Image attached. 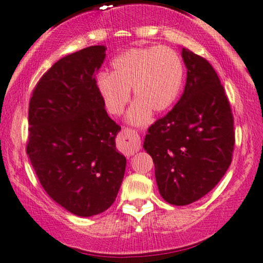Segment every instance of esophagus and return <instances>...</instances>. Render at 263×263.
I'll use <instances>...</instances> for the list:
<instances>
[{
    "instance_id": "34e87169",
    "label": "esophagus",
    "mask_w": 263,
    "mask_h": 263,
    "mask_svg": "<svg viewBox=\"0 0 263 263\" xmlns=\"http://www.w3.org/2000/svg\"><path fill=\"white\" fill-rule=\"evenodd\" d=\"M121 143H122V151L126 153V155H134L141 148V137L135 129L125 128L121 132Z\"/></svg>"
}]
</instances>
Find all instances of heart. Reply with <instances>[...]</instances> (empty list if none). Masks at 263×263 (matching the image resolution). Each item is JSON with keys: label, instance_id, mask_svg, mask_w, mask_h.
Returning <instances> with one entry per match:
<instances>
[{"label": "heart", "instance_id": "1", "mask_svg": "<svg viewBox=\"0 0 263 263\" xmlns=\"http://www.w3.org/2000/svg\"><path fill=\"white\" fill-rule=\"evenodd\" d=\"M110 72H101L96 87L103 105L111 115H120L129 101V89L137 98L127 112L131 124L151 120L152 110H167L183 84L184 66L175 49L166 46L132 47L112 58Z\"/></svg>", "mask_w": 263, "mask_h": 263}]
</instances>
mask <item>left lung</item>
<instances>
[{"label": "left lung", "instance_id": "8db88e82", "mask_svg": "<svg viewBox=\"0 0 263 263\" xmlns=\"http://www.w3.org/2000/svg\"><path fill=\"white\" fill-rule=\"evenodd\" d=\"M187 81L177 104L148 128L143 148L153 158L160 195L192 204L221 181L232 162L233 115L210 63L182 48Z\"/></svg>", "mask_w": 263, "mask_h": 263}]
</instances>
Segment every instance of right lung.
<instances>
[{
  "label": "right lung",
  "mask_w": 263,
  "mask_h": 263,
  "mask_svg": "<svg viewBox=\"0 0 263 263\" xmlns=\"http://www.w3.org/2000/svg\"><path fill=\"white\" fill-rule=\"evenodd\" d=\"M105 46H91L59 59L43 74L29 104L30 162L46 193L81 217L115 201L126 158L116 151L121 127L109 118L96 72Z\"/></svg>",
  "instance_id": "obj_1"
}]
</instances>
